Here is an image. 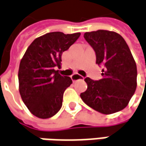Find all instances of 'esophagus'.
<instances>
[{
	"label": "esophagus",
	"instance_id": "esophagus-1",
	"mask_svg": "<svg viewBox=\"0 0 146 146\" xmlns=\"http://www.w3.org/2000/svg\"><path fill=\"white\" fill-rule=\"evenodd\" d=\"M71 78L73 80V82H75V81H77V80H79V79H83L84 78L82 77V76H81L79 74H73L72 76H71Z\"/></svg>",
	"mask_w": 146,
	"mask_h": 146
}]
</instances>
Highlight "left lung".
<instances>
[{
  "label": "left lung",
  "mask_w": 146,
  "mask_h": 146,
  "mask_svg": "<svg viewBox=\"0 0 146 146\" xmlns=\"http://www.w3.org/2000/svg\"><path fill=\"white\" fill-rule=\"evenodd\" d=\"M84 38L96 55V64H103L102 78H85L86 92L80 96L93 110L104 114L122 110L128 105L136 88V64L127 44L118 33L97 30L84 33Z\"/></svg>",
  "instance_id": "left-lung-1"
}]
</instances>
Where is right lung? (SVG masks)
I'll list each match as a JSON object with an SVG mask.
<instances>
[{
    "mask_svg": "<svg viewBox=\"0 0 146 146\" xmlns=\"http://www.w3.org/2000/svg\"><path fill=\"white\" fill-rule=\"evenodd\" d=\"M80 35L49 33L36 37L23 54L18 73L19 90L23 103L36 117L49 118L60 110L64 92L73 82L54 68L60 67L63 52Z\"/></svg>",
    "mask_w": 146,
    "mask_h": 146,
    "instance_id": "1",
    "label": "right lung"
}]
</instances>
